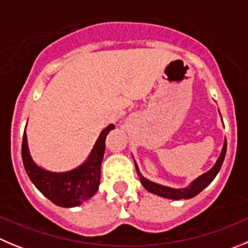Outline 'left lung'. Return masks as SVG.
Masks as SVG:
<instances>
[{
    "instance_id": "obj_1",
    "label": "left lung",
    "mask_w": 248,
    "mask_h": 248,
    "mask_svg": "<svg viewBox=\"0 0 248 248\" xmlns=\"http://www.w3.org/2000/svg\"><path fill=\"white\" fill-rule=\"evenodd\" d=\"M225 154H226V140H224V145H223V150L220 153V156L218 158L215 165L210 169L209 171H207L205 173L201 175L200 177L194 180L188 187L186 188H171V187H166V186H161V185L154 184V182L149 181L145 177L142 176V173L140 172V169H138L137 164L135 161L136 165V170H137L138 176H140V182L144 186V188L147 191L152 192L154 194H158V196H161L164 198H169V200H188V198L194 197V196H197L200 192H202L213 180L215 179V176L218 175L219 170H220L221 165H223V161L225 159Z\"/></svg>"
}]
</instances>
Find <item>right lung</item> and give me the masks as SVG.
<instances>
[{
  "instance_id": "add662e5",
  "label": "right lung",
  "mask_w": 248,
  "mask_h": 248,
  "mask_svg": "<svg viewBox=\"0 0 248 248\" xmlns=\"http://www.w3.org/2000/svg\"><path fill=\"white\" fill-rule=\"evenodd\" d=\"M113 128V124H108L99 136L87 161L67 172H51L36 165L29 154L27 133L24 131L22 159L28 176L34 186L56 205L71 208L82 204L98 191L101 176V161L105 152V138Z\"/></svg>"
}]
</instances>
